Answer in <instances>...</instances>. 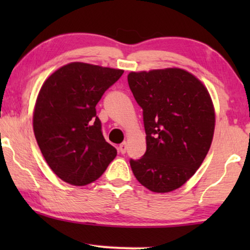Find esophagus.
Segmentation results:
<instances>
[{
  "mask_svg": "<svg viewBox=\"0 0 250 250\" xmlns=\"http://www.w3.org/2000/svg\"><path fill=\"white\" fill-rule=\"evenodd\" d=\"M127 150V142H123L122 145H119V151L121 153H125Z\"/></svg>",
  "mask_w": 250,
  "mask_h": 250,
  "instance_id": "34e87169",
  "label": "esophagus"
}]
</instances>
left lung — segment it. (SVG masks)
<instances>
[{"mask_svg":"<svg viewBox=\"0 0 250 250\" xmlns=\"http://www.w3.org/2000/svg\"><path fill=\"white\" fill-rule=\"evenodd\" d=\"M127 82L143 109L146 150L131 159L136 180L152 192L179 189L209 151L215 108L203 82L181 68L131 71Z\"/></svg>","mask_w":250,"mask_h":250,"instance_id":"1","label":"left lung"}]
</instances>
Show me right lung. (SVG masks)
I'll use <instances>...</instances> for the list:
<instances>
[{"instance_id":"add662e5","label":"right lung","mask_w":250,"mask_h":250,"mask_svg":"<svg viewBox=\"0 0 250 250\" xmlns=\"http://www.w3.org/2000/svg\"><path fill=\"white\" fill-rule=\"evenodd\" d=\"M123 73L70 62L41 87L33 112L34 134L47 165L66 183L83 187L94 182L117 156L102 135L95 105Z\"/></svg>"}]
</instances>
